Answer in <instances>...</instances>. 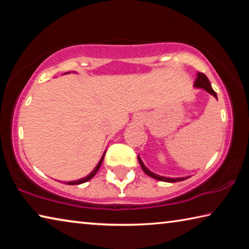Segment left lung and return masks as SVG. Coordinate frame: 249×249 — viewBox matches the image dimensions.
Instances as JSON below:
<instances>
[{
	"label": "left lung",
	"mask_w": 249,
	"mask_h": 249,
	"mask_svg": "<svg viewBox=\"0 0 249 249\" xmlns=\"http://www.w3.org/2000/svg\"><path fill=\"white\" fill-rule=\"evenodd\" d=\"M195 87L196 88H200V89H204L206 92H209L210 94H212L214 98L217 100V95L215 93V91L212 89V87H211V83L209 81L208 77L204 73L202 72H197V77L196 79V82H195ZM138 161H140V165L142 167V169L144 170V172L146 175H148L151 178H154L156 180H159V181H165V182H178V181H182L188 179L189 177H182V178H168V177H161V176H158L154 174V172H151L150 170L147 169L145 167L144 163H142V159L140 158V156H138Z\"/></svg>",
	"instance_id": "8db88e82"
}]
</instances>
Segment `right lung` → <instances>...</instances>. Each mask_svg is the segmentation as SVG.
<instances>
[{
	"instance_id": "1",
	"label": "right lung",
	"mask_w": 249,
	"mask_h": 249,
	"mask_svg": "<svg viewBox=\"0 0 249 249\" xmlns=\"http://www.w3.org/2000/svg\"><path fill=\"white\" fill-rule=\"evenodd\" d=\"M104 156H105V153L103 154V156H102V158L100 159V161H99V163L98 165H96V167L94 168L93 170H92V172L90 175H88L87 177H84V178H82V179H79V180H77V181H69V182H65L66 184H70V185H73V184H81V183H84V182H87V181H89L90 179H92L93 178V177L95 176V174L96 172L99 171V169H100V167H101V165H102V161H103V158H104Z\"/></svg>"
}]
</instances>
